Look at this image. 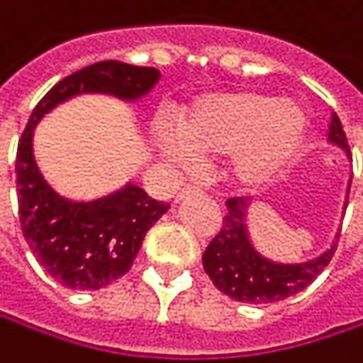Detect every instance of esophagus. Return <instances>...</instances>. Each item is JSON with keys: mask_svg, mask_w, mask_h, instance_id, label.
Returning <instances> with one entry per match:
<instances>
[{"mask_svg": "<svg viewBox=\"0 0 363 363\" xmlns=\"http://www.w3.org/2000/svg\"><path fill=\"white\" fill-rule=\"evenodd\" d=\"M196 194H200V189H196V187H183V189L176 194V202H183V200H187L189 196H196Z\"/></svg>", "mask_w": 363, "mask_h": 363, "instance_id": "1", "label": "esophagus"}]
</instances>
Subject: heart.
<instances>
[{"instance_id":"b5f03b06","label":"heart","mask_w":363,"mask_h":363,"mask_svg":"<svg viewBox=\"0 0 363 363\" xmlns=\"http://www.w3.org/2000/svg\"><path fill=\"white\" fill-rule=\"evenodd\" d=\"M308 121L291 99L255 91L213 93L194 101L178 118V135L157 131L161 152L178 165L232 155L230 178L251 189L270 180L302 146Z\"/></svg>"}]
</instances>
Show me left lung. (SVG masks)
Returning <instances> with one entry per match:
<instances>
[{"instance_id": "8db88e82", "label": "left lung", "mask_w": 363, "mask_h": 363, "mask_svg": "<svg viewBox=\"0 0 363 363\" xmlns=\"http://www.w3.org/2000/svg\"><path fill=\"white\" fill-rule=\"evenodd\" d=\"M328 142L338 146L349 157L347 135L342 131L340 118L334 114L330 123ZM353 178V176H351ZM351 178L347 185V198L351 189ZM228 215L223 219L221 232L213 238L208 249L204 251L202 264L215 287L230 296L236 302L245 304H270L296 296L298 291L306 289L330 264L336 240L340 234L334 236V242L317 257L306 262H277L259 253L249 234V200L232 198L225 202ZM347 208V202H345Z\"/></svg>"}]
</instances>
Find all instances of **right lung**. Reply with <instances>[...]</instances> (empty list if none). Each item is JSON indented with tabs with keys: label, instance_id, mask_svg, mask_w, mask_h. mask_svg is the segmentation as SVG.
<instances>
[{
	"label": "right lung",
	"instance_id": "add662e5",
	"mask_svg": "<svg viewBox=\"0 0 363 363\" xmlns=\"http://www.w3.org/2000/svg\"><path fill=\"white\" fill-rule=\"evenodd\" d=\"M159 78L155 67L121 61L82 67L59 80L40 99L18 140L16 198L23 236L42 268L67 289L95 291L129 272L146 232L167 213L169 204L148 198L133 183L97 200L61 196L46 183L35 163V125L59 104L84 93L138 101Z\"/></svg>",
	"mask_w": 363,
	"mask_h": 363
}]
</instances>
